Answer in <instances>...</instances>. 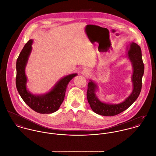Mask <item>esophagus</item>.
Here are the masks:
<instances>
[{
    "instance_id": "1",
    "label": "esophagus",
    "mask_w": 156,
    "mask_h": 156,
    "mask_svg": "<svg viewBox=\"0 0 156 156\" xmlns=\"http://www.w3.org/2000/svg\"><path fill=\"white\" fill-rule=\"evenodd\" d=\"M81 74H82L84 76L87 77V76H89L90 75V71H89V70H87V69H84V70H83L81 72Z\"/></svg>"
}]
</instances>
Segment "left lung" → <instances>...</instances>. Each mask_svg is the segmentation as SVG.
<instances>
[{
    "label": "left lung",
    "mask_w": 156,
    "mask_h": 156,
    "mask_svg": "<svg viewBox=\"0 0 156 156\" xmlns=\"http://www.w3.org/2000/svg\"><path fill=\"white\" fill-rule=\"evenodd\" d=\"M125 58L131 63L133 73L131 82L133 89L130 94L124 100L118 104H110L101 101L98 96V85L94 80H90L88 83L87 98L92 110L98 115L112 116L121 113L129 107L137 99L141 91L142 76L144 73V64L142 58L140 46L134 42L130 43L126 48Z\"/></svg>",
    "instance_id": "left-lung-1"
}]
</instances>
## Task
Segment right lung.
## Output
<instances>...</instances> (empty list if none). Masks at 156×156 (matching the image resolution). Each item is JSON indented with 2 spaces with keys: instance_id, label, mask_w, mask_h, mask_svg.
Returning a JSON list of instances; mask_svg holds the SVG:
<instances>
[{
  "instance_id": "1",
  "label": "right lung",
  "mask_w": 156,
  "mask_h": 156,
  "mask_svg": "<svg viewBox=\"0 0 156 156\" xmlns=\"http://www.w3.org/2000/svg\"><path fill=\"white\" fill-rule=\"evenodd\" d=\"M34 40H30L25 45L16 62V87L24 102L35 112L41 114H49L57 112L62 104L67 86L77 73H72L62 77L48 92L33 94L27 88L28 78L25 68L31 53Z\"/></svg>"
}]
</instances>
